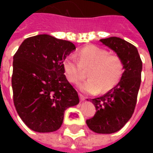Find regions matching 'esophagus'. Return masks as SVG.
<instances>
[{
	"mask_svg": "<svg viewBox=\"0 0 153 153\" xmlns=\"http://www.w3.org/2000/svg\"><path fill=\"white\" fill-rule=\"evenodd\" d=\"M79 97H80V100H81V101H83V100H85L86 98L84 97V96H83L82 94H79Z\"/></svg>",
	"mask_w": 153,
	"mask_h": 153,
	"instance_id": "obj_1",
	"label": "esophagus"
}]
</instances>
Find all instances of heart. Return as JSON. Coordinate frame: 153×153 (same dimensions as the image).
I'll list each match as a JSON object with an SVG mask.
<instances>
[{
  "label": "heart",
  "mask_w": 153,
  "mask_h": 153,
  "mask_svg": "<svg viewBox=\"0 0 153 153\" xmlns=\"http://www.w3.org/2000/svg\"><path fill=\"white\" fill-rule=\"evenodd\" d=\"M77 59L73 56L65 58L62 63L63 71L66 79L74 84L84 77L88 70V80L79 84L82 91L88 94L107 92L113 88L120 81L123 73L124 64L120 56L94 45H88L80 49Z\"/></svg>",
  "instance_id": "1"
}]
</instances>
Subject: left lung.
Here are the masks:
<instances>
[{
	"mask_svg": "<svg viewBox=\"0 0 153 153\" xmlns=\"http://www.w3.org/2000/svg\"><path fill=\"white\" fill-rule=\"evenodd\" d=\"M100 42L123 59L124 71L113 88L100 97L92 99L96 112L86 123L94 132L112 134L120 130L134 113L141 82L142 61L137 48L123 39L112 36Z\"/></svg>",
	"mask_w": 153,
	"mask_h": 153,
	"instance_id": "obj_1",
	"label": "left lung"
}]
</instances>
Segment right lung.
<instances>
[{
  "mask_svg": "<svg viewBox=\"0 0 153 153\" xmlns=\"http://www.w3.org/2000/svg\"><path fill=\"white\" fill-rule=\"evenodd\" d=\"M75 49L72 42L44 34L25 39L13 56V103L33 131H56L65 111L79 103L62 67L65 58Z\"/></svg>",
  "mask_w": 153,
  "mask_h": 153,
  "instance_id": "right-lung-1",
  "label": "right lung"
}]
</instances>
